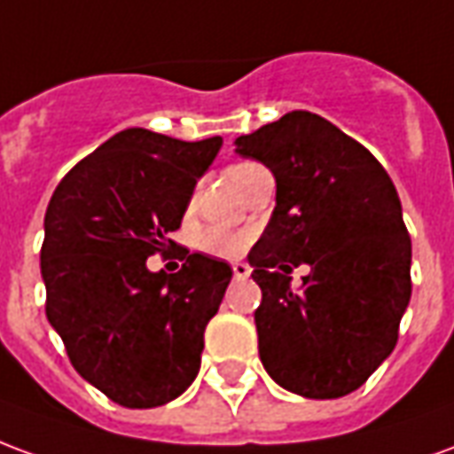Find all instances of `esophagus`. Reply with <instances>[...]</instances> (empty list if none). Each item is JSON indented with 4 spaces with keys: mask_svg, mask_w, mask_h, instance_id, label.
Returning <instances> with one entry per match:
<instances>
[{
    "mask_svg": "<svg viewBox=\"0 0 454 454\" xmlns=\"http://www.w3.org/2000/svg\"><path fill=\"white\" fill-rule=\"evenodd\" d=\"M233 277L236 279H247L250 277V265L247 262H233Z\"/></svg>",
    "mask_w": 454,
    "mask_h": 454,
    "instance_id": "34e87169",
    "label": "esophagus"
}]
</instances>
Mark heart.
Returning <instances> with one entry per match:
<instances>
[{
  "label": "heart",
  "instance_id": "1",
  "mask_svg": "<svg viewBox=\"0 0 454 454\" xmlns=\"http://www.w3.org/2000/svg\"><path fill=\"white\" fill-rule=\"evenodd\" d=\"M246 168H250V162H238L233 168H228V177H233L238 172H243ZM201 246L207 247L208 253H216V255H231V253H236L238 247L243 246V238L231 236L226 231H221V228H211L207 231L204 236H201Z\"/></svg>",
  "mask_w": 454,
  "mask_h": 454
}]
</instances>
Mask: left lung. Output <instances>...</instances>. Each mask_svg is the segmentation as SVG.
<instances>
[{"instance_id": "1", "label": "left lung", "mask_w": 454, "mask_h": 454, "mask_svg": "<svg viewBox=\"0 0 454 454\" xmlns=\"http://www.w3.org/2000/svg\"><path fill=\"white\" fill-rule=\"evenodd\" d=\"M236 153L277 182L272 218L247 255L262 289V367L306 399L345 396L389 357L411 299L396 187L370 150L311 112L240 136ZM299 264L312 272L294 290L288 272Z\"/></svg>"}]
</instances>
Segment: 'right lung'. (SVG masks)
Returning a JSON list of instances; mask_svg holds the SVG:
<instances>
[{"label":"right lung","instance_id":"obj_1","mask_svg":"<svg viewBox=\"0 0 454 454\" xmlns=\"http://www.w3.org/2000/svg\"><path fill=\"white\" fill-rule=\"evenodd\" d=\"M221 145L121 130L65 175L45 211V316L80 377L126 409L177 399L199 374L233 270L201 253L175 275L145 260L169 247Z\"/></svg>","mask_w":454,"mask_h":454}]
</instances>
